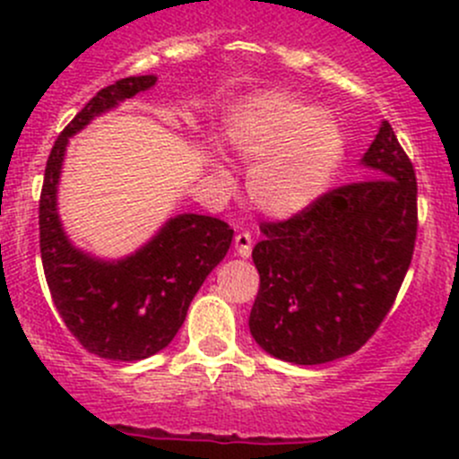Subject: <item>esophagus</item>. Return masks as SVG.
<instances>
[{
	"label": "esophagus",
	"mask_w": 459,
	"mask_h": 459,
	"mask_svg": "<svg viewBox=\"0 0 459 459\" xmlns=\"http://www.w3.org/2000/svg\"><path fill=\"white\" fill-rule=\"evenodd\" d=\"M251 251H253V238L248 233H238L235 235V253H238L239 257H251Z\"/></svg>",
	"instance_id": "1"
}]
</instances>
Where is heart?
<instances>
[{
	"mask_svg": "<svg viewBox=\"0 0 459 459\" xmlns=\"http://www.w3.org/2000/svg\"><path fill=\"white\" fill-rule=\"evenodd\" d=\"M224 142L248 164V197L277 220L302 215L322 200L346 157V135L335 117L313 101L280 91L239 101L224 119ZM229 179V170L212 161Z\"/></svg>",
	"mask_w": 459,
	"mask_h": 459,
	"instance_id": "1",
	"label": "heart"
}]
</instances>
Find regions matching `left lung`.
Here are the masks:
<instances>
[{
  "instance_id": "left-lung-1",
  "label": "left lung",
  "mask_w": 459,
  "mask_h": 459,
  "mask_svg": "<svg viewBox=\"0 0 459 459\" xmlns=\"http://www.w3.org/2000/svg\"><path fill=\"white\" fill-rule=\"evenodd\" d=\"M364 182L326 193L286 221H264L253 340L284 362L316 367L367 344L391 311L418 235V182L391 124L359 160Z\"/></svg>"
}]
</instances>
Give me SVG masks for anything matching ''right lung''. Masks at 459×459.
Segmentation results:
<instances>
[{"instance_id": "right-lung-1", "label": "right lung", "mask_w": 459, "mask_h": 459, "mask_svg": "<svg viewBox=\"0 0 459 459\" xmlns=\"http://www.w3.org/2000/svg\"><path fill=\"white\" fill-rule=\"evenodd\" d=\"M155 82L157 75L126 77L88 101L50 151L39 200L41 264L55 307L86 351L117 362L146 359L173 342L204 280L233 242L226 221L197 212L170 217L119 259L82 251L64 230L57 188L68 140Z\"/></svg>"}]
</instances>
